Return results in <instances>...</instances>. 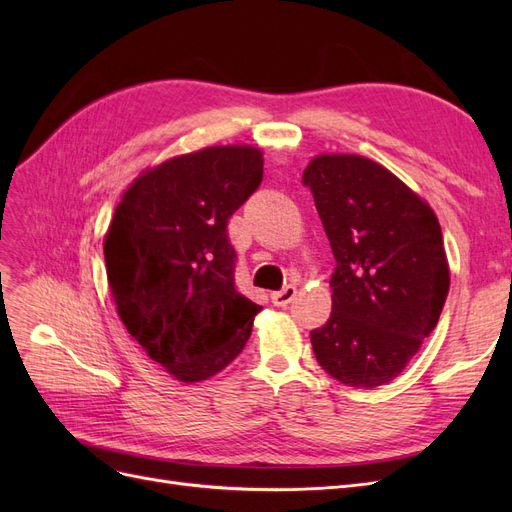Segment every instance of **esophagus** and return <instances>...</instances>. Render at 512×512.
<instances>
[{
    "mask_svg": "<svg viewBox=\"0 0 512 512\" xmlns=\"http://www.w3.org/2000/svg\"><path fill=\"white\" fill-rule=\"evenodd\" d=\"M294 297H297V288H294V286H286V288H282V290L273 292V294H271V301H273V305H277V307H286L288 303H292Z\"/></svg>",
    "mask_w": 512,
    "mask_h": 512,
    "instance_id": "obj_1",
    "label": "esophagus"
}]
</instances>
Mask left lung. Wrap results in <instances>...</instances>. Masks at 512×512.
Instances as JSON below:
<instances>
[{
	"mask_svg": "<svg viewBox=\"0 0 512 512\" xmlns=\"http://www.w3.org/2000/svg\"><path fill=\"white\" fill-rule=\"evenodd\" d=\"M335 256L333 312L312 331L316 361L356 389L397 378L436 329L448 262L436 213L391 170L322 153L303 170Z\"/></svg>",
	"mask_w": 512,
	"mask_h": 512,
	"instance_id": "1",
	"label": "left lung"
}]
</instances>
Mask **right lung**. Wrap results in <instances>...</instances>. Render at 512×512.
Here are the masks:
<instances>
[{"mask_svg":"<svg viewBox=\"0 0 512 512\" xmlns=\"http://www.w3.org/2000/svg\"><path fill=\"white\" fill-rule=\"evenodd\" d=\"M262 181L250 145L207 147L147 170L104 237L117 314L151 361L200 382L237 359L260 305L235 288L228 220Z\"/></svg>","mask_w":512,"mask_h":512,"instance_id":"obj_1","label":"right lung"}]
</instances>
